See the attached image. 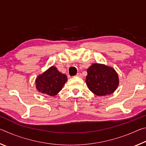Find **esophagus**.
Here are the masks:
<instances>
[{
  "label": "esophagus",
  "instance_id": "34e87169",
  "mask_svg": "<svg viewBox=\"0 0 146 146\" xmlns=\"http://www.w3.org/2000/svg\"><path fill=\"white\" fill-rule=\"evenodd\" d=\"M76 76H77V77H79V78H82V75L80 73H78L76 74Z\"/></svg>",
  "mask_w": 146,
  "mask_h": 146
}]
</instances>
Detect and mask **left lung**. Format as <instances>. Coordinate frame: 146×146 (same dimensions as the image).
Wrapping results in <instances>:
<instances>
[{
  "label": "left lung",
  "instance_id": "1",
  "mask_svg": "<svg viewBox=\"0 0 146 146\" xmlns=\"http://www.w3.org/2000/svg\"><path fill=\"white\" fill-rule=\"evenodd\" d=\"M86 82L90 90L98 96L113 93L118 85V77L114 69L94 64L87 70Z\"/></svg>",
  "mask_w": 146,
  "mask_h": 146
}]
</instances>
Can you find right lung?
I'll use <instances>...</instances> for the list:
<instances>
[{
	"instance_id": "right-lung-1",
	"label": "right lung",
	"mask_w": 146,
	"mask_h": 146,
	"mask_svg": "<svg viewBox=\"0 0 146 146\" xmlns=\"http://www.w3.org/2000/svg\"><path fill=\"white\" fill-rule=\"evenodd\" d=\"M67 81V76L59 72L52 66L36 79V88L39 92L49 96H55Z\"/></svg>"
}]
</instances>
